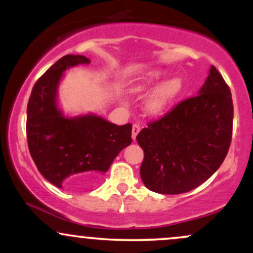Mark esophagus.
<instances>
[{"label": "esophagus", "instance_id": "esophagus-1", "mask_svg": "<svg viewBox=\"0 0 253 253\" xmlns=\"http://www.w3.org/2000/svg\"><path fill=\"white\" fill-rule=\"evenodd\" d=\"M139 132H140V125L134 124V125H133V127H132V138H133V140H135L136 135H138Z\"/></svg>", "mask_w": 253, "mask_h": 253}]
</instances>
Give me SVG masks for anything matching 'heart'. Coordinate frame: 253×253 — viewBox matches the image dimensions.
Returning <instances> with one entry per match:
<instances>
[{
  "label": "heart",
  "instance_id": "1",
  "mask_svg": "<svg viewBox=\"0 0 253 253\" xmlns=\"http://www.w3.org/2000/svg\"><path fill=\"white\" fill-rule=\"evenodd\" d=\"M167 72L162 70H157L151 72L149 76L146 77L144 84L136 86V90H144L147 86L152 85L161 81ZM183 90V83L182 80L179 77L173 76L165 80L163 83L159 84L158 86L155 89V91L151 94V96L147 100V109L150 110L153 114H159V113L164 112L168 107L172 104L173 101L179 96V94Z\"/></svg>",
  "mask_w": 253,
  "mask_h": 253
}]
</instances>
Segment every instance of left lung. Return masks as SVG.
<instances>
[{
    "label": "left lung",
    "mask_w": 253,
    "mask_h": 253,
    "mask_svg": "<svg viewBox=\"0 0 253 253\" xmlns=\"http://www.w3.org/2000/svg\"><path fill=\"white\" fill-rule=\"evenodd\" d=\"M233 128L231 90L215 66L199 95L183 100L136 135L147 189L176 195L207 181L227 156Z\"/></svg>",
    "instance_id": "8db88e82"
}]
</instances>
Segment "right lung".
I'll use <instances>...</instances> for the list:
<instances>
[{"instance_id": "obj_1", "label": "right lung", "mask_w": 253, "mask_h": 253, "mask_svg": "<svg viewBox=\"0 0 253 253\" xmlns=\"http://www.w3.org/2000/svg\"><path fill=\"white\" fill-rule=\"evenodd\" d=\"M84 56L60 58L34 84L27 104V143L40 173L58 188L82 190L100 181L132 143V125L118 126L94 114L65 118L57 107L64 71L89 64Z\"/></svg>"}]
</instances>
